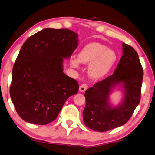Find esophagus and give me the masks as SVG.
<instances>
[{
  "label": "esophagus",
  "mask_w": 155,
  "mask_h": 155,
  "mask_svg": "<svg viewBox=\"0 0 155 155\" xmlns=\"http://www.w3.org/2000/svg\"><path fill=\"white\" fill-rule=\"evenodd\" d=\"M87 88H88V85L86 84H82L80 86V91L84 93V92L86 91Z\"/></svg>",
  "instance_id": "1"
}]
</instances>
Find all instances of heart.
Masks as SVG:
<instances>
[{
	"label": "heart",
	"instance_id": "obj_1",
	"mask_svg": "<svg viewBox=\"0 0 155 155\" xmlns=\"http://www.w3.org/2000/svg\"><path fill=\"white\" fill-rule=\"evenodd\" d=\"M117 61V54L114 51L107 49L106 45L93 42L85 45L78 54V58H71V64L78 68L80 62L89 64L88 73L94 80H99L108 74Z\"/></svg>",
	"mask_w": 155,
	"mask_h": 155
}]
</instances>
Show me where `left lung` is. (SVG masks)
Segmentation results:
<instances>
[{
	"instance_id": "1",
	"label": "left lung",
	"mask_w": 155,
	"mask_h": 155,
	"mask_svg": "<svg viewBox=\"0 0 155 155\" xmlns=\"http://www.w3.org/2000/svg\"><path fill=\"white\" fill-rule=\"evenodd\" d=\"M143 69L139 56L131 46L123 43V56L112 75L86 91L84 122L94 131L104 132L125 124L140 104ZM120 85L124 98L116 107L109 101V94Z\"/></svg>"
}]
</instances>
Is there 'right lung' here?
Here are the masks:
<instances>
[{
	"instance_id": "1",
	"label": "right lung",
	"mask_w": 155,
	"mask_h": 155,
	"mask_svg": "<svg viewBox=\"0 0 155 155\" xmlns=\"http://www.w3.org/2000/svg\"><path fill=\"white\" fill-rule=\"evenodd\" d=\"M78 37L67 28H45L24 42L10 86L11 99L24 121L40 125L51 123L66 100L77 94L79 84L63 72V61L78 47Z\"/></svg>"
}]
</instances>
